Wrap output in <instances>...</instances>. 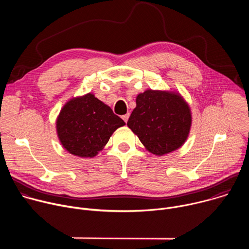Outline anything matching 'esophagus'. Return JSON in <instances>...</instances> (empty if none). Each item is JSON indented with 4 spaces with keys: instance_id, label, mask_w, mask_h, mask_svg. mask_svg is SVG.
Segmentation results:
<instances>
[{
    "instance_id": "obj_1",
    "label": "esophagus",
    "mask_w": 249,
    "mask_h": 249,
    "mask_svg": "<svg viewBox=\"0 0 249 249\" xmlns=\"http://www.w3.org/2000/svg\"><path fill=\"white\" fill-rule=\"evenodd\" d=\"M129 116H130V113H127V114H125V115L122 116V119H123L125 122H127L128 119H129Z\"/></svg>"
}]
</instances>
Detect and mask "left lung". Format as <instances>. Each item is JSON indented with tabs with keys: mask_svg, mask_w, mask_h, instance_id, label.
<instances>
[{
	"mask_svg": "<svg viewBox=\"0 0 249 249\" xmlns=\"http://www.w3.org/2000/svg\"><path fill=\"white\" fill-rule=\"evenodd\" d=\"M136 104L127 125L150 153L163 156L185 143L192 118L180 94L148 89L138 94Z\"/></svg>",
	"mask_w": 249,
	"mask_h": 249,
	"instance_id": "obj_1",
	"label": "left lung"
}]
</instances>
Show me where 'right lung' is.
I'll return each mask as SVG.
<instances>
[{"mask_svg": "<svg viewBox=\"0 0 249 249\" xmlns=\"http://www.w3.org/2000/svg\"><path fill=\"white\" fill-rule=\"evenodd\" d=\"M125 122L92 93L68 101L57 118L62 146L74 156L92 158L107 144L113 132Z\"/></svg>", "mask_w": 249, "mask_h": 249, "instance_id": "1", "label": "right lung"}]
</instances>
